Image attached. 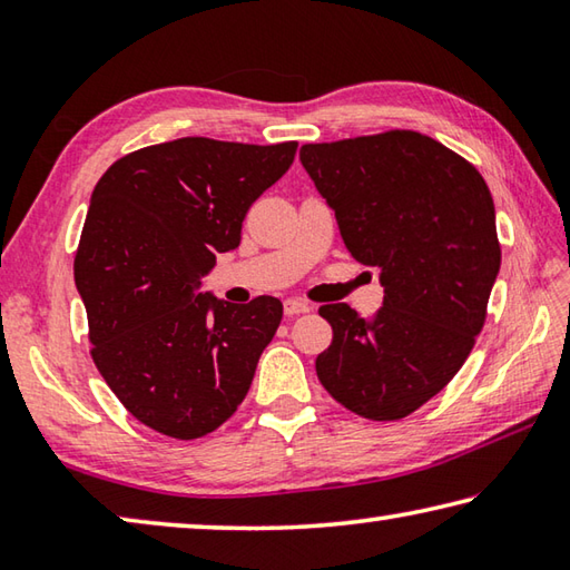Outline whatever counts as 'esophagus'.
Segmentation results:
<instances>
[{
  "instance_id": "esophagus-1",
  "label": "esophagus",
  "mask_w": 570,
  "mask_h": 570,
  "mask_svg": "<svg viewBox=\"0 0 570 570\" xmlns=\"http://www.w3.org/2000/svg\"><path fill=\"white\" fill-rule=\"evenodd\" d=\"M284 312H286V316H298V314L312 312V306H308L306 302H302V298H286Z\"/></svg>"
}]
</instances>
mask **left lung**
I'll return each mask as SVG.
<instances>
[{"instance_id": "8db88e82", "label": "left lung", "mask_w": 570, "mask_h": 570, "mask_svg": "<svg viewBox=\"0 0 570 570\" xmlns=\"http://www.w3.org/2000/svg\"><path fill=\"white\" fill-rule=\"evenodd\" d=\"M298 158L344 246L384 286L370 320L320 308L334 336L316 374L360 417H407L455 377L485 324L500 272L493 196L472 163L414 130L308 142Z\"/></svg>"}]
</instances>
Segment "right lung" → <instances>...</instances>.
I'll return each instance as SVG.
<instances>
[{"mask_svg":"<svg viewBox=\"0 0 570 570\" xmlns=\"http://www.w3.org/2000/svg\"><path fill=\"white\" fill-rule=\"evenodd\" d=\"M296 146L178 138L115 160L92 190L75 254L90 354L122 407L160 435L220 428L282 324L274 296L238 306L198 286L240 244L250 204Z\"/></svg>","mask_w":570,"mask_h":570,"instance_id":"1","label":"right lung"}]
</instances>
